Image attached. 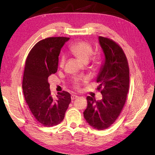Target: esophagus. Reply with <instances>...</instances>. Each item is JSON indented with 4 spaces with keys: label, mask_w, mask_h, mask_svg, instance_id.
I'll use <instances>...</instances> for the list:
<instances>
[{
    "label": "esophagus",
    "mask_w": 155,
    "mask_h": 155,
    "mask_svg": "<svg viewBox=\"0 0 155 155\" xmlns=\"http://www.w3.org/2000/svg\"><path fill=\"white\" fill-rule=\"evenodd\" d=\"M78 96H77V95H75V94H72V96H71V99L73 100H75V99H76V98H78Z\"/></svg>",
    "instance_id": "1"
}]
</instances>
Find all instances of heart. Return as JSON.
Returning <instances> with one entry per match:
<instances>
[{
    "instance_id": "heart-1",
    "label": "heart",
    "mask_w": 155,
    "mask_h": 155,
    "mask_svg": "<svg viewBox=\"0 0 155 155\" xmlns=\"http://www.w3.org/2000/svg\"><path fill=\"white\" fill-rule=\"evenodd\" d=\"M71 53L83 63H87L93 54V49L91 45L85 41H79L74 43L70 48ZM65 61V57L63 55L60 60V66L63 67ZM85 79V81H86ZM79 82L76 83L78 87Z\"/></svg>"
}]
</instances>
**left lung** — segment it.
Masks as SVG:
<instances>
[{
    "mask_svg": "<svg viewBox=\"0 0 155 155\" xmlns=\"http://www.w3.org/2000/svg\"><path fill=\"white\" fill-rule=\"evenodd\" d=\"M104 55L96 78L102 99L87 96L88 105L84 118L92 127L104 130L113 124L125 105L129 87V69L124 51L115 42L105 37H98Z\"/></svg>",
    "mask_w": 155,
    "mask_h": 155,
    "instance_id": "8db88e82",
    "label": "left lung"
}]
</instances>
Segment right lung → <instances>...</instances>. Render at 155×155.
Returning a JSON list of instances; mask_svg holds the SVG:
<instances>
[{
    "instance_id": "right-lung-1",
    "label": "right lung",
    "mask_w": 155,
    "mask_h": 155,
    "mask_svg": "<svg viewBox=\"0 0 155 155\" xmlns=\"http://www.w3.org/2000/svg\"><path fill=\"white\" fill-rule=\"evenodd\" d=\"M70 38L49 37L39 41L28 55L22 80V91L31 113L45 127L63 120L71 96L68 92L51 95L48 77L58 71L61 49Z\"/></svg>"
}]
</instances>
